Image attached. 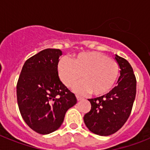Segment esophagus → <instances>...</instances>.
I'll list each match as a JSON object with an SVG mask.
<instances>
[{
	"instance_id": "esophagus-1",
	"label": "esophagus",
	"mask_w": 150,
	"mask_h": 150,
	"mask_svg": "<svg viewBox=\"0 0 150 150\" xmlns=\"http://www.w3.org/2000/svg\"><path fill=\"white\" fill-rule=\"evenodd\" d=\"M76 98H77V100H82V99L83 98V97H82V96H80V95H76Z\"/></svg>"
}]
</instances>
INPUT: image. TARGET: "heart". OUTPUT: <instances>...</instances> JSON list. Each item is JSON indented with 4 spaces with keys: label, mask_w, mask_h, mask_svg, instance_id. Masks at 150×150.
<instances>
[{
    "label": "heart",
    "mask_w": 150,
    "mask_h": 150,
    "mask_svg": "<svg viewBox=\"0 0 150 150\" xmlns=\"http://www.w3.org/2000/svg\"><path fill=\"white\" fill-rule=\"evenodd\" d=\"M58 73L62 83L78 92H90L95 96L104 95L110 90L118 77L120 67L117 62L99 52H81L71 61L62 58L58 63Z\"/></svg>",
    "instance_id": "b5f03b06"
}]
</instances>
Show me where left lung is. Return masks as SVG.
Returning <instances> with one entry per match:
<instances>
[{
    "mask_svg": "<svg viewBox=\"0 0 150 150\" xmlns=\"http://www.w3.org/2000/svg\"><path fill=\"white\" fill-rule=\"evenodd\" d=\"M115 59L120 67L117 85L107 95L88 99L91 110L83 117L89 131L100 136L112 134L124 125L136 96L137 80L132 67L119 55H116Z\"/></svg>",
    "mask_w": 150,
    "mask_h": 150,
    "instance_id": "1",
    "label": "left lung"
}]
</instances>
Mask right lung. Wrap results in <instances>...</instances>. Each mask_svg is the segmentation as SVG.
Listing matches in <instances>:
<instances>
[{
  "label": "right lung",
  "mask_w": 150,
  "mask_h": 150,
  "mask_svg": "<svg viewBox=\"0 0 150 150\" xmlns=\"http://www.w3.org/2000/svg\"><path fill=\"white\" fill-rule=\"evenodd\" d=\"M62 55L59 49H46L33 55L25 62L17 82L21 116L40 134L60 128L67 110L77 102L59 79L57 66Z\"/></svg>",
  "instance_id": "right-lung-1"
}]
</instances>
